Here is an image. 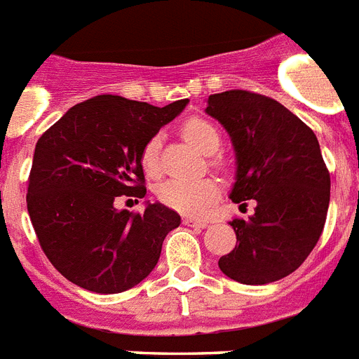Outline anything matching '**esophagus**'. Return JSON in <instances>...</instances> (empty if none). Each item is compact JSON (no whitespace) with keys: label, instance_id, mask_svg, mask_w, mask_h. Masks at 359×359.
<instances>
[{"label":"esophagus","instance_id":"esophagus-1","mask_svg":"<svg viewBox=\"0 0 359 359\" xmlns=\"http://www.w3.org/2000/svg\"><path fill=\"white\" fill-rule=\"evenodd\" d=\"M183 224L189 227H196V229H203V227L209 226V222L200 220V218H192V216H187V218H183Z\"/></svg>","mask_w":359,"mask_h":359}]
</instances>
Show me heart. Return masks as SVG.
Masks as SVG:
<instances>
[{"mask_svg":"<svg viewBox=\"0 0 359 359\" xmlns=\"http://www.w3.org/2000/svg\"><path fill=\"white\" fill-rule=\"evenodd\" d=\"M182 132L187 141L201 152L211 154L220 147V133L215 128V124L201 117L187 119L182 126ZM159 144H161L159 135H152L141 150V167L148 176L159 174ZM218 192H220L218 183L211 177H201V180L172 177L159 183L156 194L161 203L174 211L196 216L207 211V207L218 198Z\"/></svg>","mask_w":359,"mask_h":359,"instance_id":"1","label":"heart"}]
</instances>
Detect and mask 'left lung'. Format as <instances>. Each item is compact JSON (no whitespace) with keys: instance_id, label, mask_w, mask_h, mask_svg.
I'll use <instances>...</instances> for the list:
<instances>
[{"instance_id":"8db88e82","label":"left lung","mask_w":359,"mask_h":359,"mask_svg":"<svg viewBox=\"0 0 359 359\" xmlns=\"http://www.w3.org/2000/svg\"><path fill=\"white\" fill-rule=\"evenodd\" d=\"M205 111L235 147L231 200L257 201L248 220L229 222L238 245L218 266L236 283H275L306 260L327 220L330 174L318 137L280 102L253 91L211 95Z\"/></svg>"}]
</instances>
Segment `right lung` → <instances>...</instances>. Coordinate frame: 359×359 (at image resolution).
<instances>
[{
	"label": "right lung",
	"mask_w": 359,
	"mask_h": 359,
	"mask_svg": "<svg viewBox=\"0 0 359 359\" xmlns=\"http://www.w3.org/2000/svg\"><path fill=\"white\" fill-rule=\"evenodd\" d=\"M189 100L158 106L99 95L73 106L41 133L27 187V211L41 250L67 280L97 293L133 288L156 268L180 215L161 203L115 209L144 198L141 150Z\"/></svg>",
	"instance_id": "obj_1"
}]
</instances>
